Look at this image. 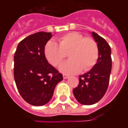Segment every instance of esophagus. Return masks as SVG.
Returning <instances> with one entry per match:
<instances>
[{"instance_id":"34e87169","label":"esophagus","mask_w":128,"mask_h":128,"mask_svg":"<svg viewBox=\"0 0 128 128\" xmlns=\"http://www.w3.org/2000/svg\"><path fill=\"white\" fill-rule=\"evenodd\" d=\"M69 78V75H66V74H64V75H63V78H64V79H67V78Z\"/></svg>"}]
</instances>
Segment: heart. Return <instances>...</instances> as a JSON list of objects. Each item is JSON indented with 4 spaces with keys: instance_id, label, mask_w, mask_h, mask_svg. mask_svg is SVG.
<instances>
[{
    "instance_id": "obj_1",
    "label": "heart",
    "mask_w": 128,
    "mask_h": 128,
    "mask_svg": "<svg viewBox=\"0 0 128 128\" xmlns=\"http://www.w3.org/2000/svg\"><path fill=\"white\" fill-rule=\"evenodd\" d=\"M59 44L49 41L45 46L44 52L50 64L57 66L68 53L70 60L60 66L59 70L65 74H75L82 69L90 70L99 57L96 42L91 38H84L78 32H70L61 36Z\"/></svg>"
}]
</instances>
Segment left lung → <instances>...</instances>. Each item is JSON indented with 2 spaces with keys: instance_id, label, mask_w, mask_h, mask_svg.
<instances>
[{
  "instance_id": "left-lung-1",
  "label": "left lung",
  "mask_w": 128,
  "mask_h": 128,
  "mask_svg": "<svg viewBox=\"0 0 128 128\" xmlns=\"http://www.w3.org/2000/svg\"><path fill=\"white\" fill-rule=\"evenodd\" d=\"M92 36L99 49V58L92 68L79 77L78 86L72 90L75 99L83 105L98 102L107 90L112 69L111 48L106 40L94 32Z\"/></svg>"
}]
</instances>
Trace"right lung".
Returning a JSON list of instances; mask_svg holds the SVG:
<instances>
[{
  "label": "right lung",
  "instance_id": "1",
  "mask_svg": "<svg viewBox=\"0 0 128 128\" xmlns=\"http://www.w3.org/2000/svg\"><path fill=\"white\" fill-rule=\"evenodd\" d=\"M51 37V33L43 32L30 35L20 42L14 55L17 88L24 101L36 106L47 104L56 85L63 80L45 57L44 46Z\"/></svg>",
  "mask_w": 128,
  "mask_h": 128
}]
</instances>
